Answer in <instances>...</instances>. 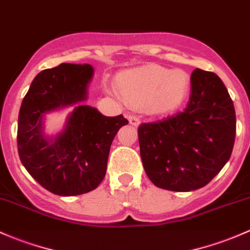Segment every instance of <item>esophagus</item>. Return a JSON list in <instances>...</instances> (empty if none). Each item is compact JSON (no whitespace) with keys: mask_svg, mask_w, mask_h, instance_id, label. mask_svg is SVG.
Returning <instances> with one entry per match:
<instances>
[{"mask_svg":"<svg viewBox=\"0 0 250 250\" xmlns=\"http://www.w3.org/2000/svg\"><path fill=\"white\" fill-rule=\"evenodd\" d=\"M126 117H127L128 122H130L131 125H133V126L139 125V118L137 117L136 114H127Z\"/></svg>","mask_w":250,"mask_h":250,"instance_id":"34e87169","label":"esophagus"}]
</instances>
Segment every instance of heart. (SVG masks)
Wrapping results in <instances>:
<instances>
[{
  "label": "heart",
  "instance_id": "1",
  "mask_svg": "<svg viewBox=\"0 0 250 250\" xmlns=\"http://www.w3.org/2000/svg\"><path fill=\"white\" fill-rule=\"evenodd\" d=\"M188 75L160 65H146L119 75L117 89L125 103L133 107H146L151 113L166 114L175 111L186 98Z\"/></svg>",
  "mask_w": 250,
  "mask_h": 250
}]
</instances>
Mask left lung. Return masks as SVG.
Instances as JSON below:
<instances>
[{
    "mask_svg": "<svg viewBox=\"0 0 250 250\" xmlns=\"http://www.w3.org/2000/svg\"><path fill=\"white\" fill-rule=\"evenodd\" d=\"M235 136V108L224 83L213 72L195 69L184 111L139 125L144 170L160 188H201L229 161Z\"/></svg>",
    "mask_w": 250,
    "mask_h": 250,
    "instance_id": "left-lung-1",
    "label": "left lung"
}]
</instances>
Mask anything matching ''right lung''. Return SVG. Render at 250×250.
<instances>
[{
    "mask_svg": "<svg viewBox=\"0 0 250 250\" xmlns=\"http://www.w3.org/2000/svg\"><path fill=\"white\" fill-rule=\"evenodd\" d=\"M90 64H68L39 72L20 107L18 151L21 163L40 186L63 197L95 189L106 175L109 149L123 114L106 117L81 104L93 76ZM76 104L66 127L55 139L42 132L47 111Z\"/></svg>",
    "mask_w": 250,
    "mask_h": 250,
    "instance_id": "obj_1",
    "label": "right lung"
}]
</instances>
